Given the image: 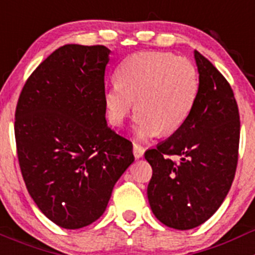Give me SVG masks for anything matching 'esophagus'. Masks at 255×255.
I'll return each mask as SVG.
<instances>
[{
    "instance_id": "esophagus-1",
    "label": "esophagus",
    "mask_w": 255,
    "mask_h": 255,
    "mask_svg": "<svg viewBox=\"0 0 255 255\" xmlns=\"http://www.w3.org/2000/svg\"><path fill=\"white\" fill-rule=\"evenodd\" d=\"M132 153H134L135 158H141L144 154V148L139 144H134V147H132Z\"/></svg>"
}]
</instances>
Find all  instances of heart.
<instances>
[{
	"label": "heart",
	"instance_id": "heart-1",
	"mask_svg": "<svg viewBox=\"0 0 255 255\" xmlns=\"http://www.w3.org/2000/svg\"><path fill=\"white\" fill-rule=\"evenodd\" d=\"M117 83L103 93L110 124L123 125L134 110L135 138L171 134L190 116L199 92V75L190 60L168 52H139L117 70Z\"/></svg>",
	"mask_w": 255,
	"mask_h": 255
}]
</instances>
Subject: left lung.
Segmentation results:
<instances>
[{"mask_svg": "<svg viewBox=\"0 0 255 255\" xmlns=\"http://www.w3.org/2000/svg\"><path fill=\"white\" fill-rule=\"evenodd\" d=\"M194 58L199 92L190 116L144 154L153 170L147 189L153 215L176 230L194 229L220 208L238 164L240 117L233 89L198 51Z\"/></svg>", "mask_w": 255, "mask_h": 255, "instance_id": "8db88e82", "label": "left lung"}]
</instances>
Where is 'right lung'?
<instances>
[{
  "mask_svg": "<svg viewBox=\"0 0 255 255\" xmlns=\"http://www.w3.org/2000/svg\"><path fill=\"white\" fill-rule=\"evenodd\" d=\"M105 46L65 44L33 71L15 114L17 157L29 194L67 230L93 224L134 162L132 144L108 128Z\"/></svg>",
  "mask_w": 255,
  "mask_h": 255,
  "instance_id": "add662e5",
  "label": "right lung"
}]
</instances>
